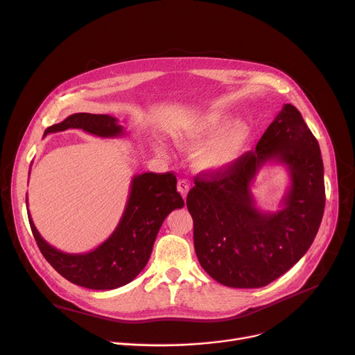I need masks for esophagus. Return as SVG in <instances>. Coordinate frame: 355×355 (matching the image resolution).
<instances>
[{
	"label": "esophagus",
	"instance_id": "34e87169",
	"mask_svg": "<svg viewBox=\"0 0 355 355\" xmlns=\"http://www.w3.org/2000/svg\"><path fill=\"white\" fill-rule=\"evenodd\" d=\"M189 189H191V183L187 182L186 179H180L178 182V192L182 195L183 199L186 198V195H187V192H189Z\"/></svg>",
	"mask_w": 355,
	"mask_h": 355
}]
</instances>
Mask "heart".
Listing matches in <instances>:
<instances>
[{
    "mask_svg": "<svg viewBox=\"0 0 355 355\" xmlns=\"http://www.w3.org/2000/svg\"><path fill=\"white\" fill-rule=\"evenodd\" d=\"M231 121L227 113L209 110L195 116L191 121L173 133L176 144L182 149L199 152L196 155L198 168L206 172H218L231 168L248 149L252 139V129L245 121ZM156 152L164 153L160 144Z\"/></svg>",
    "mask_w": 355,
    "mask_h": 355,
    "instance_id": "b5f03b06",
    "label": "heart"
}]
</instances>
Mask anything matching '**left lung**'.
<instances>
[{"mask_svg": "<svg viewBox=\"0 0 355 355\" xmlns=\"http://www.w3.org/2000/svg\"><path fill=\"white\" fill-rule=\"evenodd\" d=\"M266 162H281L291 183L280 209L261 211L250 186ZM200 266L231 288H261L293 268L318 232L324 207L320 144L293 104L231 168L195 178L186 198Z\"/></svg>", "mask_w": 355, "mask_h": 355, "instance_id": "1", "label": "left lung"}]
</instances>
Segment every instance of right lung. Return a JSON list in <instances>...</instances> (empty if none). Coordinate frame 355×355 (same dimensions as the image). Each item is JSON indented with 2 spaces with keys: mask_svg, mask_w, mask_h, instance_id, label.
I'll return each mask as SVG.
<instances>
[{
  "mask_svg": "<svg viewBox=\"0 0 355 355\" xmlns=\"http://www.w3.org/2000/svg\"><path fill=\"white\" fill-rule=\"evenodd\" d=\"M69 129H80L106 139L126 136V130L116 117L92 113H74L47 128L44 136ZM176 176L171 172L162 175L146 172L133 176L126 207L114 232L90 252L58 251L40 235L27 211L33 235L47 262L67 281L98 291L120 288L132 282L148 263L166 216L183 207L184 202L176 191ZM26 203L28 206L27 196Z\"/></svg>",
  "mask_w": 355,
  "mask_h": 355,
  "instance_id": "right-lung-1",
  "label": "right lung"
}]
</instances>
